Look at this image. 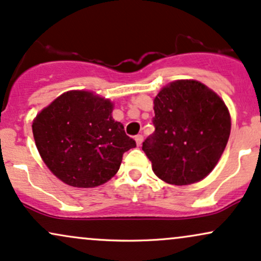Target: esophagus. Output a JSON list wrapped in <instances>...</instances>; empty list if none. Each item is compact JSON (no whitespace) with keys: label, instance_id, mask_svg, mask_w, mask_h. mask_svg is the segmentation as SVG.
<instances>
[{"label":"esophagus","instance_id":"obj_1","mask_svg":"<svg viewBox=\"0 0 261 261\" xmlns=\"http://www.w3.org/2000/svg\"><path fill=\"white\" fill-rule=\"evenodd\" d=\"M134 139H136V143H137V145L138 146H140L142 145V143H143V136H136V138H134Z\"/></svg>","mask_w":261,"mask_h":261}]
</instances>
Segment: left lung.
<instances>
[{
	"mask_svg": "<svg viewBox=\"0 0 261 261\" xmlns=\"http://www.w3.org/2000/svg\"><path fill=\"white\" fill-rule=\"evenodd\" d=\"M155 133L143 150L152 171L174 186L200 182L221 159L231 115L213 89L193 79L168 83L154 99Z\"/></svg>",
	"mask_w": 261,
	"mask_h": 261,
	"instance_id": "8db88e82",
	"label": "left lung"
}]
</instances>
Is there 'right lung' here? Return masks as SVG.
Instances as JSON below:
<instances>
[{
	"mask_svg": "<svg viewBox=\"0 0 261 261\" xmlns=\"http://www.w3.org/2000/svg\"><path fill=\"white\" fill-rule=\"evenodd\" d=\"M113 102L94 91L69 90L42 109L33 121L35 145L58 179L76 188L110 180L136 142L112 117Z\"/></svg>",
	"mask_w": 261,
	"mask_h": 261,
	"instance_id": "1",
	"label": "right lung"
}]
</instances>
